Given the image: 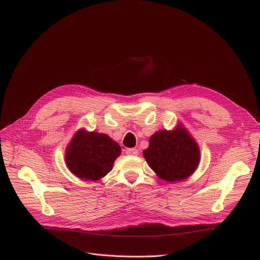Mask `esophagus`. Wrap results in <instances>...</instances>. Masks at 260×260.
<instances>
[{"label": "esophagus", "instance_id": "obj_1", "mask_svg": "<svg viewBox=\"0 0 260 260\" xmlns=\"http://www.w3.org/2000/svg\"><path fill=\"white\" fill-rule=\"evenodd\" d=\"M125 153L127 155H133V156H137L139 154L138 153V149H136V148H126Z\"/></svg>", "mask_w": 260, "mask_h": 260}]
</instances>
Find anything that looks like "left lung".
Masks as SVG:
<instances>
[{
  "label": "left lung",
  "instance_id": "8db88e82",
  "mask_svg": "<svg viewBox=\"0 0 260 260\" xmlns=\"http://www.w3.org/2000/svg\"><path fill=\"white\" fill-rule=\"evenodd\" d=\"M143 156L162 180L177 182L186 179L197 169L200 151L197 142L179 124L173 131L161 129L149 138Z\"/></svg>",
  "mask_w": 260,
  "mask_h": 260
}]
</instances>
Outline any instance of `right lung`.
Returning a JSON list of instances; mask_svg holds the SVG:
<instances>
[{"instance_id": "1", "label": "right lung", "mask_w": 260, "mask_h": 260, "mask_svg": "<svg viewBox=\"0 0 260 260\" xmlns=\"http://www.w3.org/2000/svg\"><path fill=\"white\" fill-rule=\"evenodd\" d=\"M121 154L120 145L105 134L78 131L66 148V166L85 181H97L111 172Z\"/></svg>"}]
</instances>
